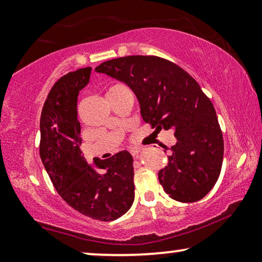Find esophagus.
<instances>
[{
  "label": "esophagus",
  "mask_w": 262,
  "mask_h": 262,
  "mask_svg": "<svg viewBox=\"0 0 262 262\" xmlns=\"http://www.w3.org/2000/svg\"><path fill=\"white\" fill-rule=\"evenodd\" d=\"M130 154L133 155V157H134V159H139V157H140V148H132Z\"/></svg>",
  "instance_id": "1"
}]
</instances>
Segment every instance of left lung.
I'll return each mask as SVG.
<instances>
[{"label": "left lung", "instance_id": "left-lung-1", "mask_svg": "<svg viewBox=\"0 0 262 262\" xmlns=\"http://www.w3.org/2000/svg\"><path fill=\"white\" fill-rule=\"evenodd\" d=\"M126 84L141 116L155 130H175L176 144L159 171L165 192L182 203L197 202L221 175L224 141L217 114L198 82L180 66L155 56H128L95 68Z\"/></svg>", "mask_w": 262, "mask_h": 262}]
</instances>
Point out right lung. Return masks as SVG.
Returning a JSON list of instances; mask_svg holds the SVG:
<instances>
[{
	"label": "right lung",
	"mask_w": 262,
	"mask_h": 262,
	"mask_svg": "<svg viewBox=\"0 0 262 262\" xmlns=\"http://www.w3.org/2000/svg\"><path fill=\"white\" fill-rule=\"evenodd\" d=\"M92 68L65 74L50 91L40 115L39 154L57 192L78 212L101 222L127 212L135 197L133 157L122 150L87 163L78 122V95ZM100 169H105L101 173Z\"/></svg>",
	"instance_id": "1"
}]
</instances>
